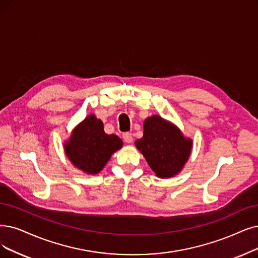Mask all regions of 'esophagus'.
Wrapping results in <instances>:
<instances>
[{
  "label": "esophagus",
  "mask_w": 258,
  "mask_h": 258,
  "mask_svg": "<svg viewBox=\"0 0 258 258\" xmlns=\"http://www.w3.org/2000/svg\"><path fill=\"white\" fill-rule=\"evenodd\" d=\"M122 139H123V141H125V142H126V143H128V144H130V143H132V142H133L132 135H131V133H129V132L123 133V135H122Z\"/></svg>",
  "instance_id": "1"
}]
</instances>
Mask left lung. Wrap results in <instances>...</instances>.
<instances>
[{"instance_id": "1", "label": "left lung", "mask_w": 258, "mask_h": 258, "mask_svg": "<svg viewBox=\"0 0 258 258\" xmlns=\"http://www.w3.org/2000/svg\"><path fill=\"white\" fill-rule=\"evenodd\" d=\"M136 147L156 176L167 179L177 176L185 166L192 140L184 137L173 122L154 114L144 120L143 138L136 141Z\"/></svg>"}]
</instances>
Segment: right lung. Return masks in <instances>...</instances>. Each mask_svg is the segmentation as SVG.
<instances>
[{
    "label": "right lung",
    "mask_w": 258,
    "mask_h": 258,
    "mask_svg": "<svg viewBox=\"0 0 258 258\" xmlns=\"http://www.w3.org/2000/svg\"><path fill=\"white\" fill-rule=\"evenodd\" d=\"M63 147L73 166L87 174H97L122 147V141L115 135H107L101 119L92 113L72 130Z\"/></svg>",
    "instance_id": "right-lung-1"
}]
</instances>
